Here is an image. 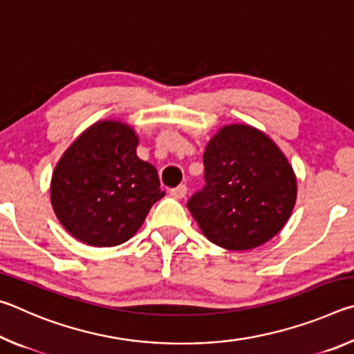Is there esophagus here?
Instances as JSON below:
<instances>
[{
  "label": "esophagus",
  "instance_id": "34e87169",
  "mask_svg": "<svg viewBox=\"0 0 354 354\" xmlns=\"http://www.w3.org/2000/svg\"><path fill=\"white\" fill-rule=\"evenodd\" d=\"M170 195L173 196V198H176V200L184 198V196L187 195V185L181 184V185H178V187L171 189V190H170Z\"/></svg>",
  "mask_w": 354,
  "mask_h": 354
}]
</instances>
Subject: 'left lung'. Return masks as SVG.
I'll return each mask as SVG.
<instances>
[{"instance_id": "8db88e82", "label": "left lung", "mask_w": 354, "mask_h": 354, "mask_svg": "<svg viewBox=\"0 0 354 354\" xmlns=\"http://www.w3.org/2000/svg\"><path fill=\"white\" fill-rule=\"evenodd\" d=\"M203 162L206 185L187 207L207 241L253 250L283 230L297 201V176L266 133L226 124L207 142Z\"/></svg>"}]
</instances>
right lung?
<instances>
[{
  "label": "right lung",
  "mask_w": 354,
  "mask_h": 354,
  "mask_svg": "<svg viewBox=\"0 0 354 354\" xmlns=\"http://www.w3.org/2000/svg\"><path fill=\"white\" fill-rule=\"evenodd\" d=\"M139 136L120 120H101L65 149L50 184L57 220L91 247L129 241L165 195L158 170L139 159Z\"/></svg>",
  "instance_id": "obj_1"
}]
</instances>
